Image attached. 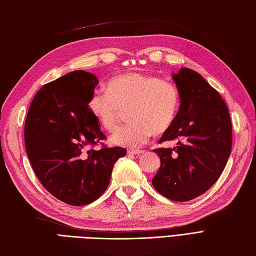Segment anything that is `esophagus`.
<instances>
[{"label": "esophagus", "instance_id": "obj_1", "mask_svg": "<svg viewBox=\"0 0 256 256\" xmlns=\"http://www.w3.org/2000/svg\"><path fill=\"white\" fill-rule=\"evenodd\" d=\"M142 153H143L142 150H136V148L128 150V154H130V155H139V154H142Z\"/></svg>", "mask_w": 256, "mask_h": 256}]
</instances>
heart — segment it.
Wrapping results in <instances>:
<instances>
[{
	"label": "heart",
	"mask_w": 256,
	"mask_h": 256,
	"mask_svg": "<svg viewBox=\"0 0 256 256\" xmlns=\"http://www.w3.org/2000/svg\"><path fill=\"white\" fill-rule=\"evenodd\" d=\"M182 98L177 86L154 74L124 72L112 77L106 92L94 91L88 108L104 130L110 132L120 122L122 110L132 122L118 128L112 136L117 146L139 148L153 134L170 130L178 116Z\"/></svg>",
	"instance_id": "obj_1"
}]
</instances>
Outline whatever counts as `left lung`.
Returning <instances> with one entry per match:
<instances>
[{"label": "left lung", "mask_w": 256, "mask_h": 256, "mask_svg": "<svg viewBox=\"0 0 256 256\" xmlns=\"http://www.w3.org/2000/svg\"><path fill=\"white\" fill-rule=\"evenodd\" d=\"M182 98L175 122L155 148L160 167L152 184L172 201L186 202L206 192L225 168L232 153V127L225 101L200 74L182 68L172 74Z\"/></svg>", "instance_id": "left-lung-1"}]
</instances>
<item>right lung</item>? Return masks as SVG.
Wrapping results in <instances>:
<instances>
[{
	"mask_svg": "<svg viewBox=\"0 0 256 256\" xmlns=\"http://www.w3.org/2000/svg\"><path fill=\"white\" fill-rule=\"evenodd\" d=\"M98 80L84 70L68 72L38 91L24 122V146L39 182L74 206L96 201L108 189L115 162L126 148H108L88 108ZM101 144L98 150L94 146Z\"/></svg>",
	"mask_w": 256,
	"mask_h": 256,
	"instance_id": "add662e5",
	"label": "right lung"
}]
</instances>
